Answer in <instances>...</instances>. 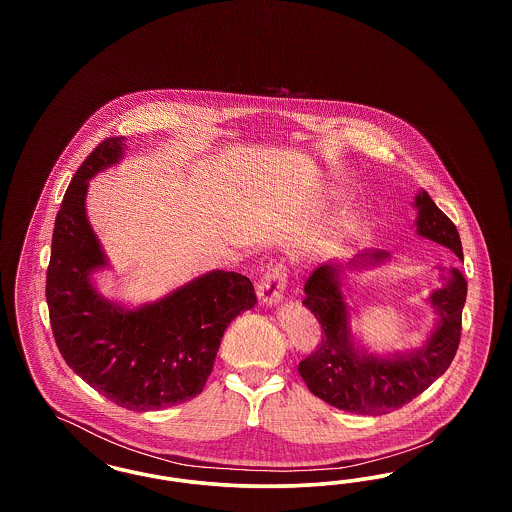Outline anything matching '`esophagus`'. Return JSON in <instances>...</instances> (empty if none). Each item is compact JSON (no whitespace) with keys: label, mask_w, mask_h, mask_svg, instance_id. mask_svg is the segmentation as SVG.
I'll return each instance as SVG.
<instances>
[{"label":"esophagus","mask_w":512,"mask_h":512,"mask_svg":"<svg viewBox=\"0 0 512 512\" xmlns=\"http://www.w3.org/2000/svg\"><path fill=\"white\" fill-rule=\"evenodd\" d=\"M286 270L282 265H274L268 268L265 276L261 278L257 286V295L259 301L267 307H276L284 299V290H286Z\"/></svg>","instance_id":"esophagus-1"}]
</instances>
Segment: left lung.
Masks as SVG:
<instances>
[{
    "label": "left lung",
    "instance_id": "obj_1",
    "mask_svg": "<svg viewBox=\"0 0 512 512\" xmlns=\"http://www.w3.org/2000/svg\"><path fill=\"white\" fill-rule=\"evenodd\" d=\"M413 205L418 211L416 234L463 259L459 232L432 197L420 190ZM390 261V253L382 249H366L345 265H320L305 282L303 305L322 324V340L317 351L299 363V374L313 395L347 413L378 416L407 405L449 368L461 341L466 280L459 268H451L439 274L443 286L426 299L438 320L422 347L386 355L366 349L351 330L355 309L343 293V276L345 270L382 267Z\"/></svg>",
    "mask_w": 512,
    "mask_h": 512
}]
</instances>
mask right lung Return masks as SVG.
<instances>
[{
    "instance_id": "add662e5",
    "label": "right lung",
    "mask_w": 512,
    "mask_h": 512,
    "mask_svg": "<svg viewBox=\"0 0 512 512\" xmlns=\"http://www.w3.org/2000/svg\"><path fill=\"white\" fill-rule=\"evenodd\" d=\"M126 149L122 136L109 138L74 174L53 226L46 299L65 363L115 405L146 413L203 391L224 330L257 297L247 276L226 270L138 307L101 295L94 274L111 265L86 215V194Z\"/></svg>"
}]
</instances>
